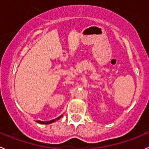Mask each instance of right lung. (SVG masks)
<instances>
[{
    "label": "right lung",
    "instance_id": "1",
    "mask_svg": "<svg viewBox=\"0 0 149 149\" xmlns=\"http://www.w3.org/2000/svg\"><path fill=\"white\" fill-rule=\"evenodd\" d=\"M62 116H63V115H62V116H60L59 117L56 118L55 119H52V120L48 121V122H41V121H36V122H38V123H39V124H43V125H49V124H51V123H52V122H55V121L60 119V118L62 117Z\"/></svg>",
    "mask_w": 149,
    "mask_h": 149
}]
</instances>
